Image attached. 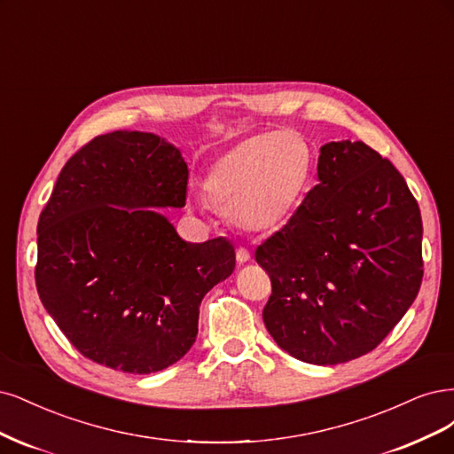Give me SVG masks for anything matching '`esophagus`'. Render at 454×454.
Segmentation results:
<instances>
[{
    "label": "esophagus",
    "mask_w": 454,
    "mask_h": 454,
    "mask_svg": "<svg viewBox=\"0 0 454 454\" xmlns=\"http://www.w3.org/2000/svg\"><path fill=\"white\" fill-rule=\"evenodd\" d=\"M236 260L239 262V264H245V262L251 260V253H248L247 248L239 247V248H238V253H236Z\"/></svg>",
    "instance_id": "1"
}]
</instances>
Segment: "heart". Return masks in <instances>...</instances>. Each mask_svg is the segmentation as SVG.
<instances>
[{
	"mask_svg": "<svg viewBox=\"0 0 454 454\" xmlns=\"http://www.w3.org/2000/svg\"><path fill=\"white\" fill-rule=\"evenodd\" d=\"M311 166V149L300 136L266 131L216 156L203 177V192L238 228L273 233L298 215Z\"/></svg>",
	"mask_w": 454,
	"mask_h": 454,
	"instance_id": "obj_1",
	"label": "heart"
}]
</instances>
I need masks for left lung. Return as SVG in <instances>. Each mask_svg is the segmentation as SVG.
<instances>
[{"instance_id": "8db88e82", "label": "left lung", "mask_w": 454, "mask_h": 454, "mask_svg": "<svg viewBox=\"0 0 454 454\" xmlns=\"http://www.w3.org/2000/svg\"><path fill=\"white\" fill-rule=\"evenodd\" d=\"M317 177L254 258L271 279L262 317L275 343L333 365L373 350L415 301L422 221L400 171L362 141L320 147Z\"/></svg>"}]
</instances>
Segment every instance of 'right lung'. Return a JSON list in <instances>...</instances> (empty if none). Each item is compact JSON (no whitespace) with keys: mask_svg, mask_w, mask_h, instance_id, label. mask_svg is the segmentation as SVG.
I'll list each match as a JSON object with an SVG mask.
<instances>
[{"mask_svg":"<svg viewBox=\"0 0 454 454\" xmlns=\"http://www.w3.org/2000/svg\"><path fill=\"white\" fill-rule=\"evenodd\" d=\"M188 166L156 134L119 129L73 154L37 224L35 285L79 353L124 373L179 362L233 245L188 243L158 209L184 207Z\"/></svg>","mask_w":454,"mask_h":454,"instance_id":"right-lung-1","label":"right lung"}]
</instances>
